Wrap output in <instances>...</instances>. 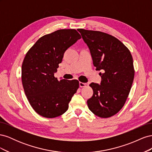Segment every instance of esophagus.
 I'll return each instance as SVG.
<instances>
[{
  "label": "esophagus",
  "instance_id": "esophagus-1",
  "mask_svg": "<svg viewBox=\"0 0 152 152\" xmlns=\"http://www.w3.org/2000/svg\"><path fill=\"white\" fill-rule=\"evenodd\" d=\"M86 85H87V84H86V83H83V82H79V86L80 87H84L86 86Z\"/></svg>",
  "mask_w": 152,
  "mask_h": 152
}]
</instances>
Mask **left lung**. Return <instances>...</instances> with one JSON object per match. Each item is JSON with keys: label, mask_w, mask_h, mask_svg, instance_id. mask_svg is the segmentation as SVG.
Wrapping results in <instances>:
<instances>
[{"label": "left lung", "mask_w": 152, "mask_h": 152, "mask_svg": "<svg viewBox=\"0 0 152 152\" xmlns=\"http://www.w3.org/2000/svg\"><path fill=\"white\" fill-rule=\"evenodd\" d=\"M88 46L93 65L102 77L100 84L89 85L93 95L87 101L89 109L102 118L117 113L125 104L134 80L132 55L120 40L99 31L78 29Z\"/></svg>", "instance_id": "1"}]
</instances>
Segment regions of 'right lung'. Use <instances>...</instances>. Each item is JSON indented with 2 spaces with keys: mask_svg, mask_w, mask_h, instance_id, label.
I'll list each match as a JSON object with an SVG mask.
<instances>
[{
  "mask_svg": "<svg viewBox=\"0 0 152 152\" xmlns=\"http://www.w3.org/2000/svg\"><path fill=\"white\" fill-rule=\"evenodd\" d=\"M81 38L75 29H62L40 37L23 61L21 79L26 96L35 111L46 118L65 113L79 87L77 80L54 77L68 48Z\"/></svg>",
  "mask_w": 152,
  "mask_h": 152,
  "instance_id": "obj_1",
  "label": "right lung"
}]
</instances>
